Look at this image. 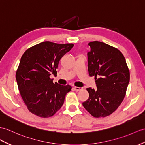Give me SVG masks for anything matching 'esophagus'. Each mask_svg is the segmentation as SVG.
I'll use <instances>...</instances> for the list:
<instances>
[{
    "instance_id": "1",
    "label": "esophagus",
    "mask_w": 145,
    "mask_h": 145,
    "mask_svg": "<svg viewBox=\"0 0 145 145\" xmlns=\"http://www.w3.org/2000/svg\"><path fill=\"white\" fill-rule=\"evenodd\" d=\"M73 86H74V87L72 88V90H79V89H80L79 87H77V86H76L75 82L73 83Z\"/></svg>"
}]
</instances>
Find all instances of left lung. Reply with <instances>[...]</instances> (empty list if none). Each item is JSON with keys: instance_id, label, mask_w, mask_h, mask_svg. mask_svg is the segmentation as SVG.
Here are the masks:
<instances>
[{"instance_id": "obj_1", "label": "left lung", "mask_w": 145, "mask_h": 145, "mask_svg": "<svg viewBox=\"0 0 145 145\" xmlns=\"http://www.w3.org/2000/svg\"><path fill=\"white\" fill-rule=\"evenodd\" d=\"M72 44L44 42L24 53L16 72L21 96L29 111L39 117L55 114L64 103L71 86L55 82L50 76L56 74L61 58L73 47Z\"/></svg>"}]
</instances>
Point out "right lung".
<instances>
[{"label":"right lung","instance_id":"right-lung-1","mask_svg":"<svg viewBox=\"0 0 145 145\" xmlns=\"http://www.w3.org/2000/svg\"><path fill=\"white\" fill-rule=\"evenodd\" d=\"M89 45L88 71L90 76H95L96 88H87L89 97L82 105L93 117H106L124 98L130 72L124 56L117 48L98 41L90 42Z\"/></svg>","mask_w":145,"mask_h":145}]
</instances>
